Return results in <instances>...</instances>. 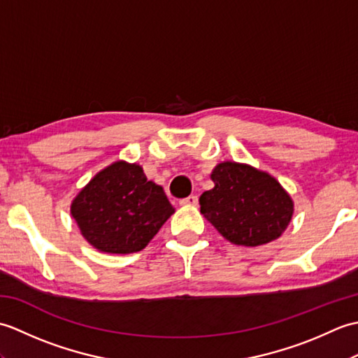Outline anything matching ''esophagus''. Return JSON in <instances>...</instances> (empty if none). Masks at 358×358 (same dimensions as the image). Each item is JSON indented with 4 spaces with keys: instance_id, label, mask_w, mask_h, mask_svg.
I'll return each instance as SVG.
<instances>
[{
    "instance_id": "esophagus-1",
    "label": "esophagus",
    "mask_w": 358,
    "mask_h": 358,
    "mask_svg": "<svg viewBox=\"0 0 358 358\" xmlns=\"http://www.w3.org/2000/svg\"><path fill=\"white\" fill-rule=\"evenodd\" d=\"M196 203H199V199L195 195H189L180 201L181 206H196Z\"/></svg>"
}]
</instances>
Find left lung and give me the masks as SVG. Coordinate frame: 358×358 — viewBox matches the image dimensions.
Wrapping results in <instances>:
<instances>
[{
	"mask_svg": "<svg viewBox=\"0 0 358 358\" xmlns=\"http://www.w3.org/2000/svg\"><path fill=\"white\" fill-rule=\"evenodd\" d=\"M214 187L200 196L204 218L232 245L255 248L281 237L292 220L294 201L271 173L237 163H218Z\"/></svg>",
	"mask_w": 358,
	"mask_h": 358,
	"instance_id": "1",
	"label": "left lung"
}]
</instances>
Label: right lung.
<instances>
[{
  "label": "right lung",
  "instance_id": "right-lung-1",
  "mask_svg": "<svg viewBox=\"0 0 358 358\" xmlns=\"http://www.w3.org/2000/svg\"><path fill=\"white\" fill-rule=\"evenodd\" d=\"M173 212L163 187L149 181L140 164L124 159L95 173L71 204L89 245L121 255L146 248Z\"/></svg>",
  "mask_w": 358,
  "mask_h": 358
}]
</instances>
